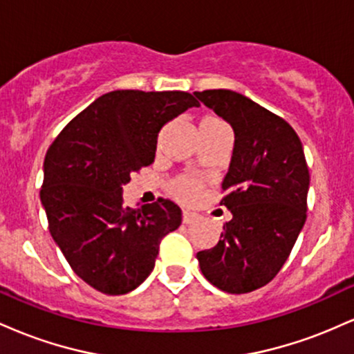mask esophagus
Returning a JSON list of instances; mask_svg holds the SVG:
<instances>
[{
	"label": "esophagus",
	"mask_w": 354,
	"mask_h": 354,
	"mask_svg": "<svg viewBox=\"0 0 354 354\" xmlns=\"http://www.w3.org/2000/svg\"><path fill=\"white\" fill-rule=\"evenodd\" d=\"M198 219H200V216L196 213H193V211H183V223H186V225H191V223L198 221Z\"/></svg>",
	"instance_id": "esophagus-1"
}]
</instances>
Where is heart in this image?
<instances>
[{"mask_svg":"<svg viewBox=\"0 0 354 354\" xmlns=\"http://www.w3.org/2000/svg\"><path fill=\"white\" fill-rule=\"evenodd\" d=\"M198 193H200V186L191 180H180L173 185V194L181 201H193Z\"/></svg>","mask_w":354,"mask_h":354,"instance_id":"heart-1","label":"heart"}]
</instances>
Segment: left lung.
I'll list each match as a JSON object with an SVG mask.
<instances>
[{
  "instance_id": "obj_1",
  "label": "left lung",
  "mask_w": 354,
  "mask_h": 354,
  "mask_svg": "<svg viewBox=\"0 0 354 354\" xmlns=\"http://www.w3.org/2000/svg\"><path fill=\"white\" fill-rule=\"evenodd\" d=\"M231 124L234 146L221 188L231 211L216 246L196 254L201 273L226 293H250L278 274L306 221L310 171L283 118L231 89L194 93Z\"/></svg>"
}]
</instances>
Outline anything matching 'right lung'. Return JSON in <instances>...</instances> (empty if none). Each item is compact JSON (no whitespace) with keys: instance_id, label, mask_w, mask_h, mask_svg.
Segmentation results:
<instances>
[{"instance_id":"obj_1","label":"right lung","mask_w":354,"mask_h":354,"mask_svg":"<svg viewBox=\"0 0 354 354\" xmlns=\"http://www.w3.org/2000/svg\"><path fill=\"white\" fill-rule=\"evenodd\" d=\"M185 91L116 89L64 126L43 165L39 198L50 233L76 274L104 295H126L153 271L160 243L181 225V209L160 198L124 206L123 186L149 166L158 133L188 108Z\"/></svg>"}]
</instances>
